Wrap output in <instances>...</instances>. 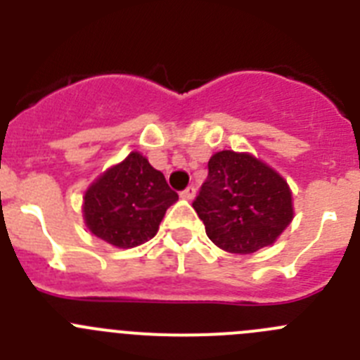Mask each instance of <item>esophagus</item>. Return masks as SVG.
<instances>
[{
    "instance_id": "esophagus-1",
    "label": "esophagus",
    "mask_w": 360,
    "mask_h": 360,
    "mask_svg": "<svg viewBox=\"0 0 360 360\" xmlns=\"http://www.w3.org/2000/svg\"><path fill=\"white\" fill-rule=\"evenodd\" d=\"M180 196H182L184 200H193L196 196V189L193 186L186 187V189H184L182 193H180Z\"/></svg>"
}]
</instances>
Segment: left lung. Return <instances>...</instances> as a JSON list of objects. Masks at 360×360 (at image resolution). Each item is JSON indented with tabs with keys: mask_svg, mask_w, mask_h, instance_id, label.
<instances>
[{
	"mask_svg": "<svg viewBox=\"0 0 360 360\" xmlns=\"http://www.w3.org/2000/svg\"><path fill=\"white\" fill-rule=\"evenodd\" d=\"M193 202L209 240L232 254H252L278 240L294 218L288 184L249 153L219 151Z\"/></svg>",
	"mask_w": 360,
	"mask_h": 360,
	"instance_id": "obj_1",
	"label": "left lung"
}]
</instances>
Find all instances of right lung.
Returning a JSON list of instances; mask_svg holds the SVG:
<instances>
[{
    "label": "right lung",
    "mask_w": 360,
    "mask_h": 360,
    "mask_svg": "<svg viewBox=\"0 0 360 360\" xmlns=\"http://www.w3.org/2000/svg\"><path fill=\"white\" fill-rule=\"evenodd\" d=\"M176 200L164 174L133 151L88 187L82 214L95 236L119 249H131L157 234L165 211Z\"/></svg>",
    "instance_id": "right-lung-1"
}]
</instances>
